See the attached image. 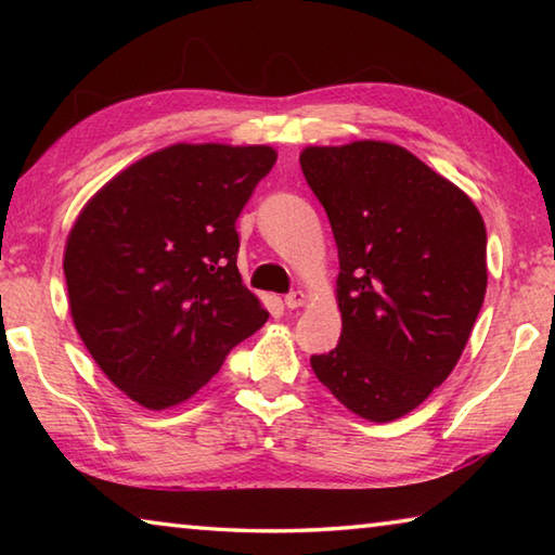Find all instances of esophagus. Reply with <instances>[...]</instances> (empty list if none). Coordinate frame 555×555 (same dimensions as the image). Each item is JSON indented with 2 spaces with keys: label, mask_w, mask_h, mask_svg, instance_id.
Returning <instances> with one entry per match:
<instances>
[{
  "label": "esophagus",
  "mask_w": 555,
  "mask_h": 555,
  "mask_svg": "<svg viewBox=\"0 0 555 555\" xmlns=\"http://www.w3.org/2000/svg\"><path fill=\"white\" fill-rule=\"evenodd\" d=\"M304 300H306L304 291H291V294H286V296H284V306L288 308V311H294V308H300V306H304Z\"/></svg>",
  "instance_id": "1"
}]
</instances>
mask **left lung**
<instances>
[{
  "label": "left lung",
  "instance_id": "1",
  "mask_svg": "<svg viewBox=\"0 0 555 555\" xmlns=\"http://www.w3.org/2000/svg\"><path fill=\"white\" fill-rule=\"evenodd\" d=\"M340 259V343L311 367L357 416H406L448 379L487 288V232L457 185L387 142L308 146Z\"/></svg>",
  "mask_w": 555,
  "mask_h": 555
}]
</instances>
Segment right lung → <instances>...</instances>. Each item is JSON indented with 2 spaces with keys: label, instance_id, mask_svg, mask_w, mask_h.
<instances>
[{
  "label": "right lung",
  "instance_id": "right-lung-1",
  "mask_svg": "<svg viewBox=\"0 0 555 555\" xmlns=\"http://www.w3.org/2000/svg\"><path fill=\"white\" fill-rule=\"evenodd\" d=\"M269 146L176 144L112 178L65 244L75 331L146 409L191 399L269 313L237 271V218Z\"/></svg>",
  "mask_w": 555,
  "mask_h": 555
}]
</instances>
